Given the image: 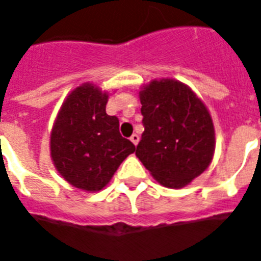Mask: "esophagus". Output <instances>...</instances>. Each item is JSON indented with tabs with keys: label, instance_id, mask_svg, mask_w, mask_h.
Returning <instances> with one entry per match:
<instances>
[{
	"label": "esophagus",
	"instance_id": "esophagus-1",
	"mask_svg": "<svg viewBox=\"0 0 261 261\" xmlns=\"http://www.w3.org/2000/svg\"><path fill=\"white\" fill-rule=\"evenodd\" d=\"M130 141L133 142V143H134L135 146H137V144L139 143V135H138V134H133L130 137Z\"/></svg>",
	"mask_w": 261,
	"mask_h": 261
}]
</instances>
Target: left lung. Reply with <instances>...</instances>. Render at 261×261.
Listing matches in <instances>:
<instances>
[{"instance_id": "left-lung-1", "label": "left lung", "mask_w": 261, "mask_h": 261, "mask_svg": "<svg viewBox=\"0 0 261 261\" xmlns=\"http://www.w3.org/2000/svg\"><path fill=\"white\" fill-rule=\"evenodd\" d=\"M144 131L135 155L152 178L183 188L208 168L215 127L204 102L180 81L154 80L141 87Z\"/></svg>"}]
</instances>
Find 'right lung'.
Segmentation results:
<instances>
[{
  "label": "right lung",
  "instance_id": "obj_1",
  "mask_svg": "<svg viewBox=\"0 0 261 261\" xmlns=\"http://www.w3.org/2000/svg\"><path fill=\"white\" fill-rule=\"evenodd\" d=\"M109 93L82 83L63 100L50 133V156L65 180L86 192L100 191L135 146L106 114Z\"/></svg>",
  "mask_w": 261,
  "mask_h": 261
}]
</instances>
